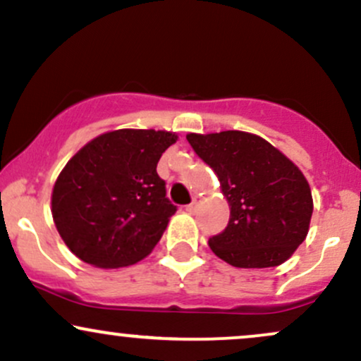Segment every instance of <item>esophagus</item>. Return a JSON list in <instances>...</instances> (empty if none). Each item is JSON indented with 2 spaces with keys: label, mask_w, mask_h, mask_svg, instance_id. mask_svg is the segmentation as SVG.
<instances>
[{
  "label": "esophagus",
  "mask_w": 361,
  "mask_h": 361,
  "mask_svg": "<svg viewBox=\"0 0 361 361\" xmlns=\"http://www.w3.org/2000/svg\"><path fill=\"white\" fill-rule=\"evenodd\" d=\"M198 209V197H195L193 198V202L190 205H186V212H190V214H193L195 210Z\"/></svg>",
  "instance_id": "esophagus-1"
}]
</instances>
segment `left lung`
Masks as SVG:
<instances>
[{
	"mask_svg": "<svg viewBox=\"0 0 361 361\" xmlns=\"http://www.w3.org/2000/svg\"><path fill=\"white\" fill-rule=\"evenodd\" d=\"M186 139L215 171L231 207L226 231L209 239L214 255L235 268L285 263L307 238L312 217L304 173L251 132H190Z\"/></svg>",
	"mask_w": 361,
	"mask_h": 361,
	"instance_id": "8db88e82",
	"label": "left lung"
}]
</instances>
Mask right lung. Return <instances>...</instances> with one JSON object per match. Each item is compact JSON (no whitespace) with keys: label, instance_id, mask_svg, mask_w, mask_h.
<instances>
[{"label":"right lung","instance_id":"add662e5","mask_svg":"<svg viewBox=\"0 0 361 361\" xmlns=\"http://www.w3.org/2000/svg\"><path fill=\"white\" fill-rule=\"evenodd\" d=\"M175 132L118 128L91 139L68 161L52 188L51 212L73 255L97 268L144 259L176 207L157 176Z\"/></svg>","mask_w":361,"mask_h":361}]
</instances>
